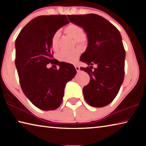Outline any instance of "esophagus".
Listing matches in <instances>:
<instances>
[{"label":"esophagus","instance_id":"esophagus-1","mask_svg":"<svg viewBox=\"0 0 146 146\" xmlns=\"http://www.w3.org/2000/svg\"><path fill=\"white\" fill-rule=\"evenodd\" d=\"M75 69H76V71H80V67H78V66H75Z\"/></svg>","mask_w":146,"mask_h":146}]
</instances>
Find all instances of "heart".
I'll return each mask as SVG.
<instances>
[{
  "label": "heart",
  "instance_id": "b5f03b06",
  "mask_svg": "<svg viewBox=\"0 0 146 146\" xmlns=\"http://www.w3.org/2000/svg\"><path fill=\"white\" fill-rule=\"evenodd\" d=\"M64 31L68 35L75 38V42L78 44H84L86 43V38L83 35L84 30L80 26L75 24H70L66 27ZM60 37V32L56 31L53 33L51 39V46L53 51H57L58 49V40ZM80 55V51L77 48L71 50H63L56 55V58L58 60L67 63H74L77 60Z\"/></svg>",
  "mask_w": 146,
  "mask_h": 146
}]
</instances>
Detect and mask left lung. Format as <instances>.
<instances>
[{
    "label": "left lung",
    "mask_w": 146,
    "mask_h": 146,
    "mask_svg": "<svg viewBox=\"0 0 146 146\" xmlns=\"http://www.w3.org/2000/svg\"><path fill=\"white\" fill-rule=\"evenodd\" d=\"M67 17L88 37V46L80 56L90 67L80 68L90 75V83L83 88L84 97L93 107H104L114 100L124 78L125 51L122 36L115 26L98 15ZM94 64L98 67L92 70Z\"/></svg>",
    "instance_id": "left-lung-1"
}]
</instances>
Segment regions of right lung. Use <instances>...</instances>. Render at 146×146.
<instances>
[{"label":"right lung","instance_id":"obj_1","mask_svg":"<svg viewBox=\"0 0 146 146\" xmlns=\"http://www.w3.org/2000/svg\"><path fill=\"white\" fill-rule=\"evenodd\" d=\"M68 23L64 15L39 16L29 22L16 39L15 66L21 88L32 104L43 111L60 106L66 83L76 73L72 64L53 59L51 51V36ZM49 63L59 69L48 68Z\"/></svg>","mask_w":146,"mask_h":146}]
</instances>
